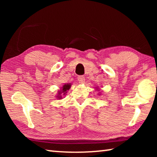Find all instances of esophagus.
<instances>
[{"label":"esophagus","instance_id":"1","mask_svg":"<svg viewBox=\"0 0 157 157\" xmlns=\"http://www.w3.org/2000/svg\"><path fill=\"white\" fill-rule=\"evenodd\" d=\"M78 81H79V83H80V84H83V83H84V81H85V78H84V76H82V75L78 76Z\"/></svg>","mask_w":157,"mask_h":157}]
</instances>
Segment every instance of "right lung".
Returning <instances> with one entry per match:
<instances>
[{"instance_id":"1","label":"right lung","mask_w":157,"mask_h":157,"mask_svg":"<svg viewBox=\"0 0 157 157\" xmlns=\"http://www.w3.org/2000/svg\"><path fill=\"white\" fill-rule=\"evenodd\" d=\"M70 87H71V84H65V85H63V88H62V93L63 94H66V92H67V91L68 90H69V89H70ZM58 98H61V96H59Z\"/></svg>"}]
</instances>
